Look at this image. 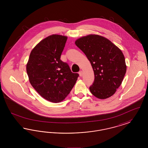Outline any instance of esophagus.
<instances>
[{
    "label": "esophagus",
    "mask_w": 148,
    "mask_h": 148,
    "mask_svg": "<svg viewBox=\"0 0 148 148\" xmlns=\"http://www.w3.org/2000/svg\"><path fill=\"white\" fill-rule=\"evenodd\" d=\"M82 71H79V75L80 76V77H82Z\"/></svg>",
    "instance_id": "esophagus-1"
}]
</instances>
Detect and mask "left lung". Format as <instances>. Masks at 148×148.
I'll list each match as a JSON object with an SVG mask.
<instances>
[{"label": "left lung", "mask_w": 148, "mask_h": 148, "mask_svg": "<svg viewBox=\"0 0 148 148\" xmlns=\"http://www.w3.org/2000/svg\"><path fill=\"white\" fill-rule=\"evenodd\" d=\"M75 44L87 57L94 73V81L89 87L95 97L109 98L121 84L127 71L125 58L113 42L98 35L83 36Z\"/></svg>", "instance_id": "left-lung-1"}]
</instances>
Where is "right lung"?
<instances>
[{"label": "right lung", "instance_id": "1", "mask_svg": "<svg viewBox=\"0 0 148 148\" xmlns=\"http://www.w3.org/2000/svg\"><path fill=\"white\" fill-rule=\"evenodd\" d=\"M66 40L67 37L62 35L47 37L32 50L27 65L32 86L42 98L53 103L63 101L79 76L60 59Z\"/></svg>", "mask_w": 148, "mask_h": 148}]
</instances>
